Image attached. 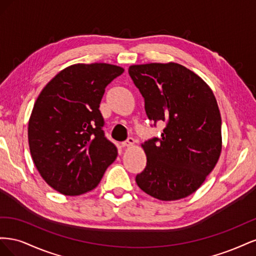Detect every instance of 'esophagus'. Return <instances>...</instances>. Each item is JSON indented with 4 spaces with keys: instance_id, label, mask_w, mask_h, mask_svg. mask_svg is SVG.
<instances>
[{
    "instance_id": "esophagus-1",
    "label": "esophagus",
    "mask_w": 256,
    "mask_h": 256,
    "mask_svg": "<svg viewBox=\"0 0 256 256\" xmlns=\"http://www.w3.org/2000/svg\"><path fill=\"white\" fill-rule=\"evenodd\" d=\"M134 144V138H131V136H129L125 142H122V146H127V147L132 146Z\"/></svg>"
}]
</instances>
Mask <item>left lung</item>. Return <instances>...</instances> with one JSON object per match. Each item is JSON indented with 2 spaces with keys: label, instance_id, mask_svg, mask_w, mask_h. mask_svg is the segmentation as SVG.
Returning a JSON list of instances; mask_svg holds the SVG:
<instances>
[{
  "label": "left lung",
  "instance_id": "obj_1",
  "mask_svg": "<svg viewBox=\"0 0 256 256\" xmlns=\"http://www.w3.org/2000/svg\"><path fill=\"white\" fill-rule=\"evenodd\" d=\"M129 76L144 98L145 112L160 138L142 145L147 164L136 182L162 200L192 194L221 154V116L212 90L198 74L180 64L152 63L129 67Z\"/></svg>",
  "mask_w": 256,
  "mask_h": 256
}]
</instances>
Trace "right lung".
I'll use <instances>...</instances> for the list:
<instances>
[{
    "label": "right lung",
    "instance_id": "1",
    "mask_svg": "<svg viewBox=\"0 0 256 256\" xmlns=\"http://www.w3.org/2000/svg\"><path fill=\"white\" fill-rule=\"evenodd\" d=\"M122 67L76 64L44 86L28 122V144L35 166L49 186L65 196L96 188L118 157L108 140L99 110L108 84Z\"/></svg>",
    "mask_w": 256,
    "mask_h": 256
}]
</instances>
